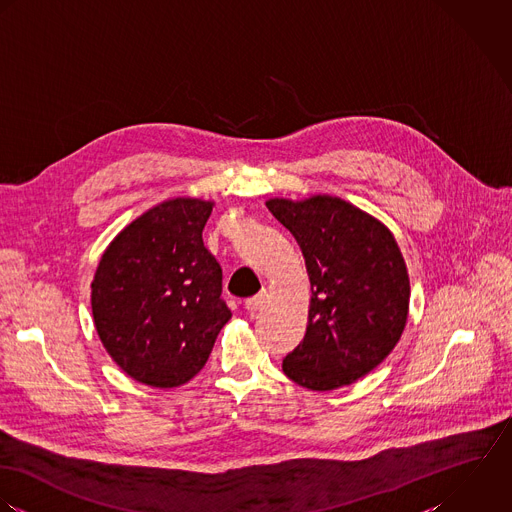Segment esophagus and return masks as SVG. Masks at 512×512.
I'll return each instance as SVG.
<instances>
[{
  "mask_svg": "<svg viewBox=\"0 0 512 512\" xmlns=\"http://www.w3.org/2000/svg\"><path fill=\"white\" fill-rule=\"evenodd\" d=\"M265 301H267V293L261 291L259 295H255V297H251V299L245 301V308L253 314V312H257V310H261V308L265 307Z\"/></svg>",
  "mask_w": 512,
  "mask_h": 512,
  "instance_id": "1",
  "label": "esophagus"
}]
</instances>
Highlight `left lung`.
I'll return each instance as SVG.
<instances>
[{"instance_id":"left-lung-1","label":"left lung","mask_w":512,"mask_h":512,"mask_svg":"<svg viewBox=\"0 0 512 512\" xmlns=\"http://www.w3.org/2000/svg\"><path fill=\"white\" fill-rule=\"evenodd\" d=\"M267 207L301 245L312 291L307 334L283 372L314 392L364 378L394 350L408 320V269L394 235L332 196L275 198Z\"/></svg>"}]
</instances>
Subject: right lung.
<instances>
[{
    "label": "right lung",
    "mask_w": 512,
    "mask_h": 512,
    "mask_svg": "<svg viewBox=\"0 0 512 512\" xmlns=\"http://www.w3.org/2000/svg\"><path fill=\"white\" fill-rule=\"evenodd\" d=\"M211 207L176 198L148 209L114 237L97 267L91 305L101 342L146 386L190 382L231 318L221 267L202 239Z\"/></svg>",
    "instance_id": "obj_1"
}]
</instances>
